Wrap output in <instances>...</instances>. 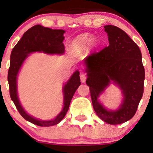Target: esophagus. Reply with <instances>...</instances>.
<instances>
[{
	"label": "esophagus",
	"mask_w": 153,
	"mask_h": 153,
	"mask_svg": "<svg viewBox=\"0 0 153 153\" xmlns=\"http://www.w3.org/2000/svg\"><path fill=\"white\" fill-rule=\"evenodd\" d=\"M80 80H81V82H83V83L84 82H85V80H86V78H87L86 75H85V74H82H82L80 75Z\"/></svg>",
	"instance_id": "obj_1"
}]
</instances>
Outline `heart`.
I'll return each mask as SVG.
<instances>
[{"label":"heart","instance_id":"1","mask_svg":"<svg viewBox=\"0 0 153 153\" xmlns=\"http://www.w3.org/2000/svg\"><path fill=\"white\" fill-rule=\"evenodd\" d=\"M97 39L93 35L90 34H82L73 42L71 45V52L72 53L75 54L85 50L88 45L89 47H93L97 45Z\"/></svg>","mask_w":153,"mask_h":153}]
</instances>
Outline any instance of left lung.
Listing matches in <instances>:
<instances>
[{
    "mask_svg": "<svg viewBox=\"0 0 153 153\" xmlns=\"http://www.w3.org/2000/svg\"><path fill=\"white\" fill-rule=\"evenodd\" d=\"M109 45L94 52L84 59L86 84L96 114L109 124H122L134 117L143 95L145 68L141 51L127 33L113 25L104 26ZM111 83L122 90L123 100L119 108L108 110L100 96Z\"/></svg>",
    "mask_w": 153,
    "mask_h": 153,
    "instance_id": "8db88e82",
    "label": "left lung"
}]
</instances>
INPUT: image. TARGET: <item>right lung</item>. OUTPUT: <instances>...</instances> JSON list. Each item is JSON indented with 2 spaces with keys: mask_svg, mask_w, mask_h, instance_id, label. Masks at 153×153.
I'll return each instance as SVG.
<instances>
[{
  "mask_svg": "<svg viewBox=\"0 0 153 153\" xmlns=\"http://www.w3.org/2000/svg\"><path fill=\"white\" fill-rule=\"evenodd\" d=\"M63 29H52L36 25L24 33L19 42L16 45L10 54V68L8 73V82L9 85L10 96L14 103L17 110L28 122L40 127H50L60 122L69 109L70 103L73 95L81 84L80 73L76 71L62 87L63 108L55 117L49 120H43L29 114L21 103L17 91V78L21 68L25 60L33 52H44L48 54H62L65 47Z\"/></svg>",
  "mask_w": 153,
  "mask_h": 153,
  "instance_id": "right-lung-1",
  "label": "right lung"
}]
</instances>
